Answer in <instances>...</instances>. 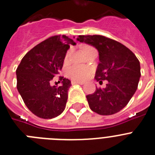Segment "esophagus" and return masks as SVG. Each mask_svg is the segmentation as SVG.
<instances>
[{"mask_svg":"<svg viewBox=\"0 0 155 155\" xmlns=\"http://www.w3.org/2000/svg\"><path fill=\"white\" fill-rule=\"evenodd\" d=\"M73 84H84V81H73L72 82Z\"/></svg>","mask_w":155,"mask_h":155,"instance_id":"1","label":"esophagus"}]
</instances>
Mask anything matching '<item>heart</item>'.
<instances>
[{
	"mask_svg": "<svg viewBox=\"0 0 155 155\" xmlns=\"http://www.w3.org/2000/svg\"><path fill=\"white\" fill-rule=\"evenodd\" d=\"M92 48V47L91 46H84L83 48V51L85 52L88 50ZM71 49H69L66 53L65 55V61H67L68 60V58L71 55ZM67 76L70 78L73 79L74 81H84L88 78L91 74V69L88 67H85V66H81V65H73L71 67H69L68 70L67 71Z\"/></svg>",
	"mask_w": 155,
	"mask_h": 155,
	"instance_id": "1",
	"label": "heart"
}]
</instances>
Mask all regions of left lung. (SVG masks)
I'll return each instance as SVG.
<instances>
[{
    "instance_id": "8db88e82",
    "label": "left lung",
    "mask_w": 155,
    "mask_h": 155,
    "mask_svg": "<svg viewBox=\"0 0 155 155\" xmlns=\"http://www.w3.org/2000/svg\"><path fill=\"white\" fill-rule=\"evenodd\" d=\"M77 41L89 44L99 51L95 78L108 81L105 88L86 96L89 107L100 115L117 113L128 104L138 87L140 61L133 51L115 40L102 35H79Z\"/></svg>"
}]
</instances>
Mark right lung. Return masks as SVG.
Masks as SVG:
<instances>
[{
    "label": "right lung",
    "mask_w": 155,
    "mask_h": 155,
    "mask_svg": "<svg viewBox=\"0 0 155 155\" xmlns=\"http://www.w3.org/2000/svg\"><path fill=\"white\" fill-rule=\"evenodd\" d=\"M70 45L76 43L66 35L50 37L30 50L16 69L17 89L27 108L41 118L57 117L66 107L71 81L59 76L60 86L51 83L63 68Z\"/></svg>",
    "instance_id": "right-lung-1"
}]
</instances>
